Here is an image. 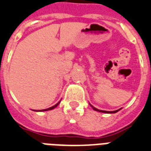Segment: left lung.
<instances>
[{
	"instance_id": "8db88e82",
	"label": "left lung",
	"mask_w": 151,
	"mask_h": 151,
	"mask_svg": "<svg viewBox=\"0 0 151 151\" xmlns=\"http://www.w3.org/2000/svg\"><path fill=\"white\" fill-rule=\"evenodd\" d=\"M90 106H92V109H93L94 110H96V111H99V112H102V113H110V114H113V113H116V112H117V111H119V110H114V111H106V110H98V109H96V108L94 107V106H92L91 104H90Z\"/></svg>"
}]
</instances>
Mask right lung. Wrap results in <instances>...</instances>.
Returning <instances> with one entry per match:
<instances>
[{"mask_svg": "<svg viewBox=\"0 0 151 151\" xmlns=\"http://www.w3.org/2000/svg\"><path fill=\"white\" fill-rule=\"evenodd\" d=\"M60 103V102H59V103H56V104H55V106H52V107H50V108H48V109H45V110H41V111H46V110H52V109H54V108H55L57 106L59 105V103Z\"/></svg>", "mask_w": 151, "mask_h": 151, "instance_id": "right-lung-1", "label": "right lung"}]
</instances>
